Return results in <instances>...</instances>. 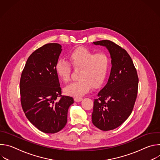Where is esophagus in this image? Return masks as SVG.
<instances>
[{
    "label": "esophagus",
    "instance_id": "obj_1",
    "mask_svg": "<svg viewBox=\"0 0 160 160\" xmlns=\"http://www.w3.org/2000/svg\"><path fill=\"white\" fill-rule=\"evenodd\" d=\"M75 102H80V101H82V98H80V97H76V98H75Z\"/></svg>",
    "mask_w": 160,
    "mask_h": 160
}]
</instances>
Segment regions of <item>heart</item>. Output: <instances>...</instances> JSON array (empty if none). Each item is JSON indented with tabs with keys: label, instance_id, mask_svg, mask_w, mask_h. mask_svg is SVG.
I'll return each instance as SVG.
<instances>
[{
	"label": "heart",
	"instance_id": "obj_1",
	"mask_svg": "<svg viewBox=\"0 0 160 160\" xmlns=\"http://www.w3.org/2000/svg\"><path fill=\"white\" fill-rule=\"evenodd\" d=\"M68 60L74 69H80L79 80L71 83L64 90L73 96H82L93 88L100 87L106 80L110 68V59L105 53H98L84 48H78L68 54ZM60 78L65 83L70 80L72 68L67 61L60 60L56 66Z\"/></svg>",
	"mask_w": 160,
	"mask_h": 160
}]
</instances>
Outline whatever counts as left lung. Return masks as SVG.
<instances>
[{
    "instance_id": "8db88e82",
    "label": "left lung",
    "mask_w": 160,
    "mask_h": 160,
    "mask_svg": "<svg viewBox=\"0 0 160 160\" xmlns=\"http://www.w3.org/2000/svg\"><path fill=\"white\" fill-rule=\"evenodd\" d=\"M109 51L112 68L106 85L94 99L92 121L99 129L113 130L130 115L138 95L139 78L127 52L112 41L93 42Z\"/></svg>"
}]
</instances>
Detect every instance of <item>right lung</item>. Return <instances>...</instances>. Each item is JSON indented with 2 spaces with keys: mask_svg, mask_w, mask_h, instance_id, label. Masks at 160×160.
I'll return each instance as SVG.
<instances>
[{
  "mask_svg": "<svg viewBox=\"0 0 160 160\" xmlns=\"http://www.w3.org/2000/svg\"><path fill=\"white\" fill-rule=\"evenodd\" d=\"M61 48L59 43H51L35 51L28 58L20 79L22 110L36 128L47 133L64 127L68 108L74 102L73 98L61 95L56 70Z\"/></svg>",
  "mask_w": 160,
  "mask_h": 160,
  "instance_id": "1",
  "label": "right lung"
}]
</instances>
